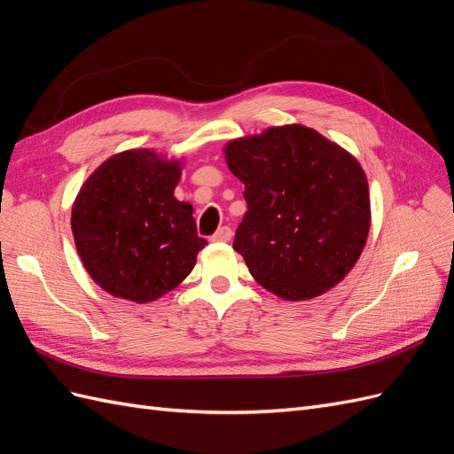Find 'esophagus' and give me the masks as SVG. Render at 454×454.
Here are the masks:
<instances>
[{"mask_svg":"<svg viewBox=\"0 0 454 454\" xmlns=\"http://www.w3.org/2000/svg\"><path fill=\"white\" fill-rule=\"evenodd\" d=\"M231 237H232V231H231V227H219L214 235H212V242H229L231 240Z\"/></svg>","mask_w":454,"mask_h":454,"instance_id":"obj_1","label":"esophagus"}]
</instances>
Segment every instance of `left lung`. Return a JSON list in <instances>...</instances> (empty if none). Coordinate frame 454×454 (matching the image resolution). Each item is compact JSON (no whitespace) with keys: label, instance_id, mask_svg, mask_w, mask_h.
I'll list each match as a JSON object with an SVG mask.
<instances>
[{"label":"left lung","instance_id":"8db88e82","mask_svg":"<svg viewBox=\"0 0 454 454\" xmlns=\"http://www.w3.org/2000/svg\"><path fill=\"white\" fill-rule=\"evenodd\" d=\"M225 159L248 204L232 248L261 286L301 301L347 277L371 225L358 160L303 125L232 140Z\"/></svg>","mask_w":454,"mask_h":454}]
</instances>
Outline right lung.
<instances>
[{
	"mask_svg": "<svg viewBox=\"0 0 454 454\" xmlns=\"http://www.w3.org/2000/svg\"><path fill=\"white\" fill-rule=\"evenodd\" d=\"M180 160L130 149L107 159L81 187L72 208L77 254L114 297L147 303L193 270L206 242L193 206L174 197Z\"/></svg>",
	"mask_w": 454,
	"mask_h": 454,
	"instance_id": "obj_1",
	"label": "right lung"
}]
</instances>
